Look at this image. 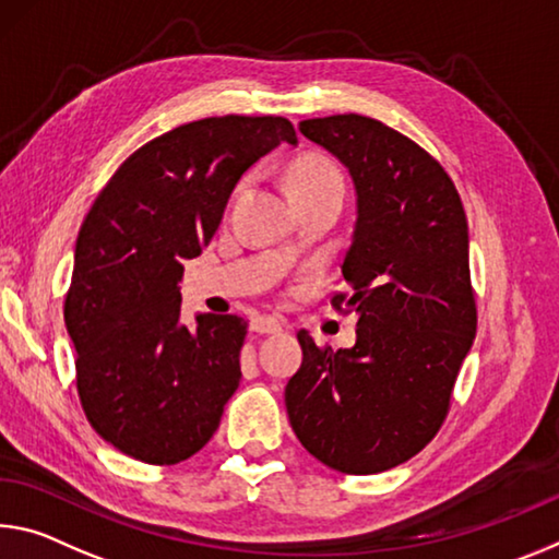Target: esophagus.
<instances>
[{
  "mask_svg": "<svg viewBox=\"0 0 559 559\" xmlns=\"http://www.w3.org/2000/svg\"><path fill=\"white\" fill-rule=\"evenodd\" d=\"M251 331L253 333H269V335H276L283 331V323L278 321L276 316H255L251 321Z\"/></svg>",
  "mask_w": 559,
  "mask_h": 559,
  "instance_id": "obj_1",
  "label": "esophagus"
}]
</instances>
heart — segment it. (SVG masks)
<instances>
[{"instance_id": "1", "label": "heart", "mask_w": 559, "mask_h": 559, "mask_svg": "<svg viewBox=\"0 0 559 559\" xmlns=\"http://www.w3.org/2000/svg\"><path fill=\"white\" fill-rule=\"evenodd\" d=\"M286 181L290 197L318 189H343V176L338 166L321 154H300L288 166Z\"/></svg>"}]
</instances>
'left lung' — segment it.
I'll list each match as a JSON object with an SVG mask.
<instances>
[{
	"label": "left lung",
	"instance_id": "obj_1",
	"mask_svg": "<svg viewBox=\"0 0 559 559\" xmlns=\"http://www.w3.org/2000/svg\"><path fill=\"white\" fill-rule=\"evenodd\" d=\"M338 156L358 193L341 265L358 316L348 350L298 331L304 362L286 385L296 438L345 475L391 471L436 438L477 328L463 201L445 168L413 139L360 114L300 121Z\"/></svg>",
	"mask_w": 559,
	"mask_h": 559
}]
</instances>
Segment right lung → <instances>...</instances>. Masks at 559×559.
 <instances>
[{"instance_id": "right-lung-1", "label": "right lung", "mask_w": 559, "mask_h": 559, "mask_svg": "<svg viewBox=\"0 0 559 559\" xmlns=\"http://www.w3.org/2000/svg\"><path fill=\"white\" fill-rule=\"evenodd\" d=\"M281 141L283 117H209L176 127L123 162L79 228L64 323L86 420L123 455L176 465L206 445L241 380L248 323H179L183 261L218 231L248 166Z\"/></svg>"}]
</instances>
